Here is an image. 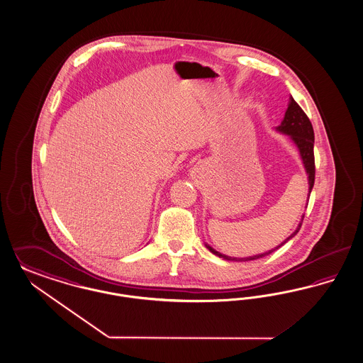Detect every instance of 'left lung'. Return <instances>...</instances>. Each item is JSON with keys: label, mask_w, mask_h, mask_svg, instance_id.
Returning <instances> with one entry per match:
<instances>
[{"label": "left lung", "mask_w": 363, "mask_h": 363, "mask_svg": "<svg viewBox=\"0 0 363 363\" xmlns=\"http://www.w3.org/2000/svg\"><path fill=\"white\" fill-rule=\"evenodd\" d=\"M277 131L283 133V134H287L288 137L291 138L294 140V143L298 146V149L300 151V157H301V161L304 164V169L308 174V185H310V193L313 188V182H315V158H313V128L308 116L306 115V113L301 110L299 104L294 100V98L291 96L289 98V104H288L287 111L284 115V119L281 122V125L279 127H276ZM303 221V220H301ZM300 226L299 224L298 229L287 238L284 240L279 247H281L283 244H286L288 240L294 238L298 232H299ZM279 247H276L275 250H268L265 253H260V255H256V256H250V257H244V259H238V257H229L225 256L220 252H217L216 250H213L212 247L206 245V248L212 252L213 255L218 256V257H223L224 260H244V262H248V260H256V259H262L264 256L272 253L274 250H277Z\"/></svg>", "instance_id": "left-lung-1"}]
</instances>
